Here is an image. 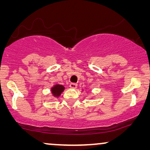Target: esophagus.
Listing matches in <instances>:
<instances>
[{
    "label": "esophagus",
    "instance_id": "obj_1",
    "mask_svg": "<svg viewBox=\"0 0 150 150\" xmlns=\"http://www.w3.org/2000/svg\"><path fill=\"white\" fill-rule=\"evenodd\" d=\"M69 87H70L71 89H76V88L77 87V84L74 83H70V85H69Z\"/></svg>",
    "mask_w": 150,
    "mask_h": 150
}]
</instances>
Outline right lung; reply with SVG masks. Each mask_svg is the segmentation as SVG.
Segmentation results:
<instances>
[{
	"label": "right lung",
	"mask_w": 150,
	"mask_h": 150,
	"mask_svg": "<svg viewBox=\"0 0 150 150\" xmlns=\"http://www.w3.org/2000/svg\"><path fill=\"white\" fill-rule=\"evenodd\" d=\"M65 87L61 85H55L54 87L51 88V92H52L53 96L58 98L60 96L61 93L64 91Z\"/></svg>",
	"instance_id": "1"
}]
</instances>
